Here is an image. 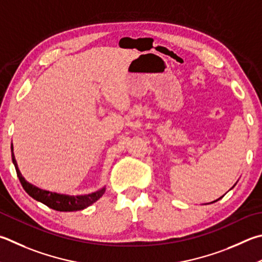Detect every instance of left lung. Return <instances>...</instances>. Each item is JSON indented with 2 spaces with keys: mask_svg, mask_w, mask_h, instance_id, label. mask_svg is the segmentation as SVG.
<instances>
[{
  "mask_svg": "<svg viewBox=\"0 0 262 262\" xmlns=\"http://www.w3.org/2000/svg\"><path fill=\"white\" fill-rule=\"evenodd\" d=\"M234 187H235V185H234ZM234 187H232V188H234ZM222 197H223V196H222ZM222 197H220V198H222ZM220 198H219V199H220ZM219 199H216V201H214V202H217ZM214 202H212V203H214Z\"/></svg>",
  "mask_w": 262,
  "mask_h": 262,
  "instance_id": "left-lung-1",
  "label": "left lung"
}]
</instances>
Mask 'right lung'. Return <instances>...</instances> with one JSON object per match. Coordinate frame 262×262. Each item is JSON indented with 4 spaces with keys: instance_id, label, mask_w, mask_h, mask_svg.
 <instances>
[{
    "instance_id": "obj_1",
    "label": "right lung",
    "mask_w": 262,
    "mask_h": 262,
    "mask_svg": "<svg viewBox=\"0 0 262 262\" xmlns=\"http://www.w3.org/2000/svg\"><path fill=\"white\" fill-rule=\"evenodd\" d=\"M11 157H12V163L16 167V172L19 178V181L23 185V188L25 191L30 194L32 198H34L35 201L45 204L48 207L52 208L55 211L59 212H73V211H81L84 210L85 207H88L94 204L96 201L101 198L104 192H105V187L101 188L97 191H94L88 194H79V196H71V194H64V193H57L48 191V190H43L35 187L32 183L28 182L23 177L20 170L18 168L17 161L13 155V147L11 145Z\"/></svg>"
}]
</instances>
